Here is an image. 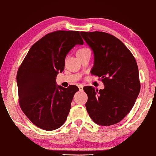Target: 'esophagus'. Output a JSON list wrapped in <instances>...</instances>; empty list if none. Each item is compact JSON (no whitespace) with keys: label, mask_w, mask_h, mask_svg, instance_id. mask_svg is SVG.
Listing matches in <instances>:
<instances>
[{"label":"esophagus","mask_w":156,"mask_h":156,"mask_svg":"<svg viewBox=\"0 0 156 156\" xmlns=\"http://www.w3.org/2000/svg\"><path fill=\"white\" fill-rule=\"evenodd\" d=\"M79 89L80 90H83V85H79Z\"/></svg>","instance_id":"1"}]
</instances>
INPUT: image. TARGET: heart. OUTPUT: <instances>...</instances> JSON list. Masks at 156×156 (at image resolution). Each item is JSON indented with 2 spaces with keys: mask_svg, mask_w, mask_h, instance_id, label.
Listing matches in <instances>:
<instances>
[{
  "mask_svg": "<svg viewBox=\"0 0 156 156\" xmlns=\"http://www.w3.org/2000/svg\"><path fill=\"white\" fill-rule=\"evenodd\" d=\"M86 49H87V48H82V49H79L78 51H77V52H76V54H77V53H80V52L83 51H84V50H85Z\"/></svg>",
  "mask_w": 156,
  "mask_h": 156,
  "instance_id": "b5f03b06",
  "label": "heart"
}]
</instances>
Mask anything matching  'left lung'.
<instances>
[{"label": "left lung", "instance_id": "left-lung-1", "mask_svg": "<svg viewBox=\"0 0 156 156\" xmlns=\"http://www.w3.org/2000/svg\"><path fill=\"white\" fill-rule=\"evenodd\" d=\"M94 54L92 75L101 78L104 89L83 88L86 111L95 123L109 126L123 119L140 91L139 70L130 50L118 38L105 32H81Z\"/></svg>", "mask_w": 156, "mask_h": 156}]
</instances>
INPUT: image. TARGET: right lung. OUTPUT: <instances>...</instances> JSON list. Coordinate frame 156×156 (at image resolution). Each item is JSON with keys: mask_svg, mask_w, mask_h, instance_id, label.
<instances>
[{"mask_svg": "<svg viewBox=\"0 0 156 156\" xmlns=\"http://www.w3.org/2000/svg\"><path fill=\"white\" fill-rule=\"evenodd\" d=\"M80 32L56 30L30 47L16 74L19 103L23 113L38 128L50 131L66 122L76 86L56 85L64 70L65 59L76 44H83Z\"/></svg>", "mask_w": 156, "mask_h": 156, "instance_id": "add662e5", "label": "right lung"}]
</instances>
